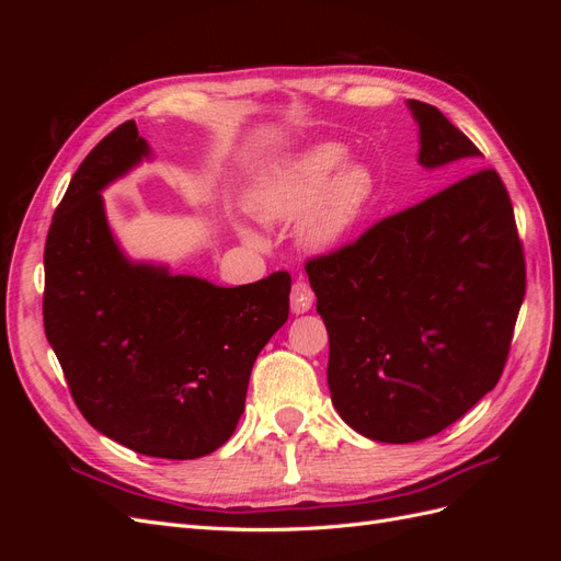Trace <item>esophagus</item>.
I'll list each match as a JSON object with an SVG mask.
<instances>
[{
    "instance_id": "esophagus-1",
    "label": "esophagus",
    "mask_w": 561,
    "mask_h": 561,
    "mask_svg": "<svg viewBox=\"0 0 561 561\" xmlns=\"http://www.w3.org/2000/svg\"><path fill=\"white\" fill-rule=\"evenodd\" d=\"M290 307H293V313H307L311 311L313 307V293L311 287L307 283H295L293 285V293H290Z\"/></svg>"
}]
</instances>
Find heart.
<instances>
[{
	"label": "heart",
	"mask_w": 561,
	"mask_h": 561,
	"mask_svg": "<svg viewBox=\"0 0 561 561\" xmlns=\"http://www.w3.org/2000/svg\"><path fill=\"white\" fill-rule=\"evenodd\" d=\"M334 142L313 145L285 159L254 184L250 206L264 222H299V241L311 252L342 245L375 196V178L365 163L346 161ZM248 241L254 236L241 229Z\"/></svg>",
	"instance_id": "heart-1"
}]
</instances>
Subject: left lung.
Here are the masks:
<instances>
[{
	"instance_id": "left-lung-1",
	"label": "left lung",
	"mask_w": 561,
	"mask_h": 561,
	"mask_svg": "<svg viewBox=\"0 0 561 561\" xmlns=\"http://www.w3.org/2000/svg\"><path fill=\"white\" fill-rule=\"evenodd\" d=\"M426 171L482 159L433 105L407 100ZM330 334L332 404L388 445L445 431L501 379L524 299L511 196L478 171L307 264Z\"/></svg>"
}]
</instances>
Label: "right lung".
I'll return each mask as SVG.
<instances>
[{
	"mask_svg": "<svg viewBox=\"0 0 561 561\" xmlns=\"http://www.w3.org/2000/svg\"><path fill=\"white\" fill-rule=\"evenodd\" d=\"M151 147L135 122L83 159L44 250V330L91 426L114 443L186 461L236 431L254 360L290 313L287 274L222 287L133 260L114 236L103 192Z\"/></svg>",
	"mask_w": 561,
	"mask_h": 561,
	"instance_id": "obj_1",
	"label": "right lung"
}]
</instances>
